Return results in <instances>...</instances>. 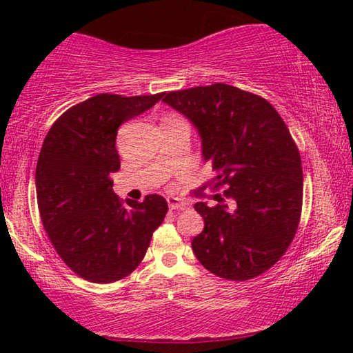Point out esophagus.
<instances>
[{
  "label": "esophagus",
  "mask_w": 353,
  "mask_h": 353,
  "mask_svg": "<svg viewBox=\"0 0 353 353\" xmlns=\"http://www.w3.org/2000/svg\"><path fill=\"white\" fill-rule=\"evenodd\" d=\"M167 202H168V209L170 210H183L186 209L188 202L178 199V197H167Z\"/></svg>",
  "instance_id": "obj_1"
}]
</instances>
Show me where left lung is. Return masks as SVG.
Returning a JSON list of instances; mask_svg holds the SVG:
<instances>
[{"label":"left lung","mask_w":353,"mask_h":353,"mask_svg":"<svg viewBox=\"0 0 353 353\" xmlns=\"http://www.w3.org/2000/svg\"><path fill=\"white\" fill-rule=\"evenodd\" d=\"M194 125L212 162L215 205L196 202L204 230L196 257L220 278L245 281L272 268L296 234L302 210V161L286 123L267 99L215 83L162 93Z\"/></svg>","instance_id":"obj_1"}]
</instances>
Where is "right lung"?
Returning a JSON list of instances; mask_svg holds the SVG:
<instances>
[{"instance_id": "obj_1", "label": "right lung", "mask_w": 353, "mask_h": 353, "mask_svg": "<svg viewBox=\"0 0 353 353\" xmlns=\"http://www.w3.org/2000/svg\"><path fill=\"white\" fill-rule=\"evenodd\" d=\"M161 99L162 93L96 94L65 110L43 141L35 172L43 226L67 267L91 283L128 276L165 219L162 196L125 205L110 180L120 168L119 127Z\"/></svg>"}]
</instances>
